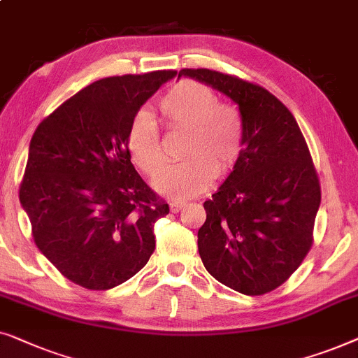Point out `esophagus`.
I'll return each mask as SVG.
<instances>
[{
    "mask_svg": "<svg viewBox=\"0 0 358 358\" xmlns=\"http://www.w3.org/2000/svg\"><path fill=\"white\" fill-rule=\"evenodd\" d=\"M185 206V201H172V203H170V210H172V213H178V210L183 209Z\"/></svg>",
    "mask_w": 358,
    "mask_h": 358,
    "instance_id": "obj_1",
    "label": "esophagus"
}]
</instances>
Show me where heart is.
<instances>
[{"instance_id": "obj_1", "label": "heart", "mask_w": 358, "mask_h": 358, "mask_svg": "<svg viewBox=\"0 0 358 358\" xmlns=\"http://www.w3.org/2000/svg\"><path fill=\"white\" fill-rule=\"evenodd\" d=\"M160 118L169 129L186 131L181 160L154 180V188L172 199L204 193L217 175L229 173L243 149V123L238 112L222 105L217 94L196 80H181L159 102ZM127 149L133 162L148 175L164 164L157 124L141 112L131 120Z\"/></svg>"}]
</instances>
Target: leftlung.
<instances>
[{"instance_id":"1","label":"left lung","mask_w":358,"mask_h":358,"mask_svg":"<svg viewBox=\"0 0 358 358\" xmlns=\"http://www.w3.org/2000/svg\"><path fill=\"white\" fill-rule=\"evenodd\" d=\"M238 105L243 149L198 231L204 268L243 295L278 289L313 243L321 189L308 145L289 108L259 85L210 69H181Z\"/></svg>"}]
</instances>
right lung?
<instances>
[{
	"mask_svg": "<svg viewBox=\"0 0 358 358\" xmlns=\"http://www.w3.org/2000/svg\"><path fill=\"white\" fill-rule=\"evenodd\" d=\"M154 71L95 80L43 120L30 139L19 201L42 255L84 289H113L148 264L169 204L127 149L139 108L175 76Z\"/></svg>",
	"mask_w": 358,
	"mask_h": 358,
	"instance_id": "add662e5",
	"label": "right lung"
}]
</instances>
